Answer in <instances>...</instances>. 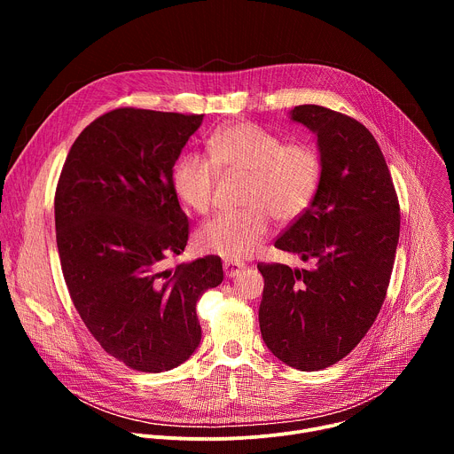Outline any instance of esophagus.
<instances>
[{
    "mask_svg": "<svg viewBox=\"0 0 454 454\" xmlns=\"http://www.w3.org/2000/svg\"><path fill=\"white\" fill-rule=\"evenodd\" d=\"M223 268H224V275H226V277H230V278L239 277V275L246 270V266H244V264H240V262H233V261H224Z\"/></svg>",
    "mask_w": 454,
    "mask_h": 454,
    "instance_id": "1",
    "label": "esophagus"
}]
</instances>
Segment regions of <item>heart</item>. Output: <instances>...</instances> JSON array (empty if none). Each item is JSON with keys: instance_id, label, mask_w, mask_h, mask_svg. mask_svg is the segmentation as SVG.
I'll return each instance as SVG.
<instances>
[{"instance_id": "obj_1", "label": "heart", "mask_w": 454, "mask_h": 454, "mask_svg": "<svg viewBox=\"0 0 454 454\" xmlns=\"http://www.w3.org/2000/svg\"><path fill=\"white\" fill-rule=\"evenodd\" d=\"M208 158L183 154L172 168V188L177 200L196 214L212 207L219 172L246 174L242 205L205 223L196 235L203 253L240 261L256 251L266 239L271 215L293 221L312 203L319 179L321 158L303 142L284 140L254 123H231L217 129L207 142Z\"/></svg>"}]
</instances>
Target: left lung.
I'll return each instance as SVG.
<instances>
[{"label": "left lung", "mask_w": 454, "mask_h": 454, "mask_svg": "<svg viewBox=\"0 0 454 454\" xmlns=\"http://www.w3.org/2000/svg\"><path fill=\"white\" fill-rule=\"evenodd\" d=\"M289 118L316 137L321 179L310 207L275 246L314 268L258 264L264 277L258 323L275 357L314 372L350 354L375 321L401 215L390 170L363 123L314 104L296 106Z\"/></svg>", "instance_id": "8db88e82"}]
</instances>
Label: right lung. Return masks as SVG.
I'll use <instances>...</instances> for the list:
<instances>
[{
  "instance_id": "add662e5",
  "label": "right lung",
  "mask_w": 454,
  "mask_h": 454,
  "mask_svg": "<svg viewBox=\"0 0 454 454\" xmlns=\"http://www.w3.org/2000/svg\"><path fill=\"white\" fill-rule=\"evenodd\" d=\"M201 123L203 114L109 111L79 135L57 183V247L74 305L133 370L167 372L196 352V303L223 282L214 254L163 268L188 240L172 168Z\"/></svg>"
}]
</instances>
